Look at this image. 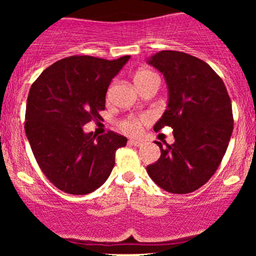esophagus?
<instances>
[{
  "label": "esophagus",
  "instance_id": "1",
  "mask_svg": "<svg viewBox=\"0 0 256 256\" xmlns=\"http://www.w3.org/2000/svg\"><path fill=\"white\" fill-rule=\"evenodd\" d=\"M130 143H131L132 146H144V140H134V138H132V140H130Z\"/></svg>",
  "mask_w": 256,
  "mask_h": 256
}]
</instances>
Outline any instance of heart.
I'll list each match as a JSON object with an SVG mask.
<instances>
[{
  "label": "heart",
  "mask_w": 256,
  "mask_h": 256,
  "mask_svg": "<svg viewBox=\"0 0 256 256\" xmlns=\"http://www.w3.org/2000/svg\"><path fill=\"white\" fill-rule=\"evenodd\" d=\"M154 79H158L156 74L148 71V70H140V71H138L136 74H134V84L140 85L146 83V82L149 80H154ZM146 122V116H142V118H128L122 122V128H124L126 132H128V134H137V132H140V126H142L143 122Z\"/></svg>",
  "instance_id": "obj_1"
}]
</instances>
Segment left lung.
I'll use <instances>...</instances> for the list:
<instances>
[{
  "label": "left lung",
  "mask_w": 256,
  "mask_h": 256,
  "mask_svg": "<svg viewBox=\"0 0 256 256\" xmlns=\"http://www.w3.org/2000/svg\"><path fill=\"white\" fill-rule=\"evenodd\" d=\"M146 62L164 74L168 91L154 130L171 126L174 137L172 144L155 140L161 156L146 172L166 192H192L210 180L224 158L234 128L231 100L212 67L192 55L162 50Z\"/></svg>",
  "instance_id": "obj_1"
}]
</instances>
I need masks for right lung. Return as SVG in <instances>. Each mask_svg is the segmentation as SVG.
Here are the masks:
<instances>
[{
  "label": "right lung",
  "mask_w": 256,
  "mask_h": 256,
  "mask_svg": "<svg viewBox=\"0 0 256 256\" xmlns=\"http://www.w3.org/2000/svg\"><path fill=\"white\" fill-rule=\"evenodd\" d=\"M70 56L44 70L28 96L25 132L46 177L61 192L86 195L110 177L116 152L128 138L108 131L96 137L83 126L100 119L112 79L130 60Z\"/></svg>",
  "instance_id": "add662e5"
}]
</instances>
